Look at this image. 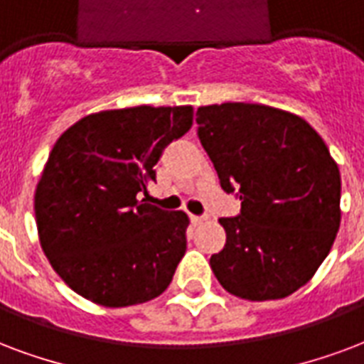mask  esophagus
I'll list each match as a JSON object with an SVG mask.
<instances>
[{
	"instance_id": "1",
	"label": "esophagus",
	"mask_w": 364,
	"mask_h": 364,
	"mask_svg": "<svg viewBox=\"0 0 364 364\" xmlns=\"http://www.w3.org/2000/svg\"><path fill=\"white\" fill-rule=\"evenodd\" d=\"M190 220H192L193 224H201L203 220H207V217H203V215H190Z\"/></svg>"
}]
</instances>
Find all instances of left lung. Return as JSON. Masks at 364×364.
<instances>
[{"label":"left lung","instance_id":"obj_1","mask_svg":"<svg viewBox=\"0 0 364 364\" xmlns=\"http://www.w3.org/2000/svg\"><path fill=\"white\" fill-rule=\"evenodd\" d=\"M201 146L240 215L220 218L224 250L211 269L232 296L282 299L313 278L340 228L341 178L309 122L259 103H220L196 113Z\"/></svg>","mask_w":364,"mask_h":364}]
</instances>
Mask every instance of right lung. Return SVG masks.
<instances>
[{"mask_svg": "<svg viewBox=\"0 0 364 364\" xmlns=\"http://www.w3.org/2000/svg\"><path fill=\"white\" fill-rule=\"evenodd\" d=\"M192 122L190 105L113 109L84 117L57 140L34 211L43 253L78 296L128 307L168 288L190 220L147 203V186L165 147Z\"/></svg>", "mask_w": 364, "mask_h": 364, "instance_id": "add662e5", "label": "right lung"}]
</instances>
